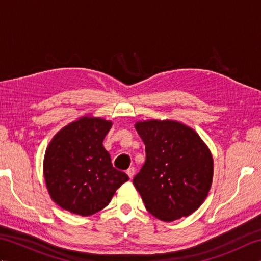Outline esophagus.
Instances as JSON below:
<instances>
[{
	"mask_svg": "<svg viewBox=\"0 0 261 261\" xmlns=\"http://www.w3.org/2000/svg\"><path fill=\"white\" fill-rule=\"evenodd\" d=\"M135 173H136V169L134 167H130L129 169L126 170V174H127V176L130 177V178H132V177L135 176Z\"/></svg>",
	"mask_w": 261,
	"mask_h": 261,
	"instance_id": "1",
	"label": "esophagus"
}]
</instances>
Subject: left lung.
<instances>
[{
    "mask_svg": "<svg viewBox=\"0 0 261 261\" xmlns=\"http://www.w3.org/2000/svg\"><path fill=\"white\" fill-rule=\"evenodd\" d=\"M146 163L134 178L146 208L171 222L201 206L212 186L213 156L197 132L176 120L138 121Z\"/></svg>",
    "mask_w": 261,
    "mask_h": 261,
    "instance_id": "obj_1",
    "label": "left lung"
}]
</instances>
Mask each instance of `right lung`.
Returning a JSON list of instances; mask_svg holds the SVG:
<instances>
[{
	"mask_svg": "<svg viewBox=\"0 0 261 261\" xmlns=\"http://www.w3.org/2000/svg\"><path fill=\"white\" fill-rule=\"evenodd\" d=\"M112 121L85 114L62 127L46 149L43 177L49 195L60 207L82 216L95 214L129 180L115 169L103 140Z\"/></svg>",
	"mask_w": 261,
	"mask_h": 261,
	"instance_id": "obj_1",
	"label": "right lung"
}]
</instances>
